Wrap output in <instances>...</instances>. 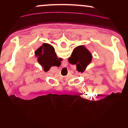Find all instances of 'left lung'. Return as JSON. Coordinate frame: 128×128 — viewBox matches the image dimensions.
<instances>
[{
    "label": "left lung",
    "mask_w": 128,
    "mask_h": 128,
    "mask_svg": "<svg viewBox=\"0 0 128 128\" xmlns=\"http://www.w3.org/2000/svg\"><path fill=\"white\" fill-rule=\"evenodd\" d=\"M70 59L73 64L80 68L81 72H84L92 60V54L84 45L76 46L73 50Z\"/></svg>",
    "instance_id": "8db88e82"
}]
</instances>
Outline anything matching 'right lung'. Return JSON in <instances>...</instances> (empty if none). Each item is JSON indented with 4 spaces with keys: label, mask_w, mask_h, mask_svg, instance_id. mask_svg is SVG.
Returning <instances> with one entry per match:
<instances>
[{
    "label": "right lung",
    "mask_w": 128,
    "mask_h": 128,
    "mask_svg": "<svg viewBox=\"0 0 128 128\" xmlns=\"http://www.w3.org/2000/svg\"><path fill=\"white\" fill-rule=\"evenodd\" d=\"M37 60L42 67H51L52 63L58 59L54 48L49 44L44 43L36 51Z\"/></svg>",
    "instance_id": "obj_1"
}]
</instances>
